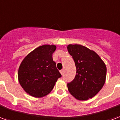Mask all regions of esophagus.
I'll return each instance as SVG.
<instances>
[{
    "label": "esophagus",
    "instance_id": "34e87169",
    "mask_svg": "<svg viewBox=\"0 0 120 120\" xmlns=\"http://www.w3.org/2000/svg\"><path fill=\"white\" fill-rule=\"evenodd\" d=\"M60 72L61 73L62 75H63V74H64V70H61V71H60Z\"/></svg>",
    "mask_w": 120,
    "mask_h": 120
}]
</instances>
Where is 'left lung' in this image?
Here are the masks:
<instances>
[{"mask_svg":"<svg viewBox=\"0 0 120 120\" xmlns=\"http://www.w3.org/2000/svg\"><path fill=\"white\" fill-rule=\"evenodd\" d=\"M67 50L76 67L75 78L67 83L69 92L79 101L92 98L105 83V64L95 51L79 44H69Z\"/></svg>","mask_w":120,"mask_h":120,"instance_id":"8db88e82","label":"left lung"}]
</instances>
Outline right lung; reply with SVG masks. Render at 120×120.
I'll return each mask as SVG.
<instances>
[{
    "mask_svg": "<svg viewBox=\"0 0 120 120\" xmlns=\"http://www.w3.org/2000/svg\"><path fill=\"white\" fill-rule=\"evenodd\" d=\"M55 45L38 47L25 58L18 69V80L30 95L42 97L50 93L61 74L53 60Z\"/></svg>",
    "mask_w": 120,
    "mask_h": 120,
    "instance_id": "obj_1",
    "label": "right lung"
}]
</instances>
